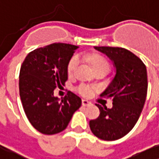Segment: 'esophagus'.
Masks as SVG:
<instances>
[{"label":"esophagus","instance_id":"34e87169","mask_svg":"<svg viewBox=\"0 0 159 159\" xmlns=\"http://www.w3.org/2000/svg\"><path fill=\"white\" fill-rule=\"evenodd\" d=\"M81 103H82V106L83 107H88V106H90L91 105V102L89 101V100H86V99H82Z\"/></svg>","mask_w":159,"mask_h":159}]
</instances>
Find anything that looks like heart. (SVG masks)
<instances>
[{
	"instance_id": "b5f03b06",
	"label": "heart",
	"mask_w": 159,
	"mask_h": 159,
	"mask_svg": "<svg viewBox=\"0 0 159 159\" xmlns=\"http://www.w3.org/2000/svg\"><path fill=\"white\" fill-rule=\"evenodd\" d=\"M85 58L89 61L94 70H99V69H105V70H108V69H109V64H108V61L104 57H102L98 54H95V53L88 54V55H85ZM78 63H79V59L77 56H73L70 60L68 66H67V72L70 76H71L74 73ZM76 90L78 93H80V95L84 97L90 96L92 93V89L89 85L83 84V83L78 86L76 88Z\"/></svg>"
}]
</instances>
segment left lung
I'll list each match as a JSON object with an SVG mask.
<instances>
[{"label":"left lung","mask_w":159,"mask_h":159,"mask_svg":"<svg viewBox=\"0 0 159 159\" xmlns=\"http://www.w3.org/2000/svg\"><path fill=\"white\" fill-rule=\"evenodd\" d=\"M114 62L116 75L100 95L112 98V108L96 104L98 119L89 121L97 138L113 141L126 136L134 128L142 112L148 92L146 65L131 51L119 47H95Z\"/></svg>","instance_id":"left-lung-1"}]
</instances>
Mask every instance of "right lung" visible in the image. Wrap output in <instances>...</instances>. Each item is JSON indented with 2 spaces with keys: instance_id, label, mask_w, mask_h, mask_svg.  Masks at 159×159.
<instances>
[{
  "instance_id": "add662e5",
  "label": "right lung",
  "mask_w": 159,
  "mask_h": 159,
  "mask_svg": "<svg viewBox=\"0 0 159 159\" xmlns=\"http://www.w3.org/2000/svg\"><path fill=\"white\" fill-rule=\"evenodd\" d=\"M77 48L52 43L30 51L21 64L19 89L22 107L30 124L42 134L64 130L81 106L80 98L70 91L61 101L53 95L67 81V66Z\"/></svg>"
}]
</instances>
